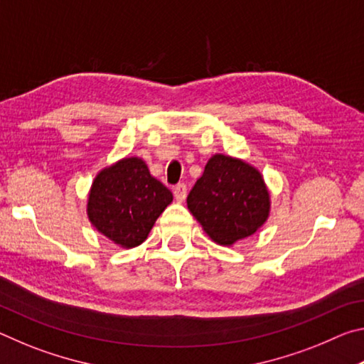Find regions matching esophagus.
Here are the masks:
<instances>
[{
    "instance_id": "34e87169",
    "label": "esophagus",
    "mask_w": 364,
    "mask_h": 364,
    "mask_svg": "<svg viewBox=\"0 0 364 364\" xmlns=\"http://www.w3.org/2000/svg\"><path fill=\"white\" fill-rule=\"evenodd\" d=\"M173 194H175V199H176L178 202H183L184 199H186V194H188L186 184H183V183L176 184V186L173 188Z\"/></svg>"
}]
</instances>
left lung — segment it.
<instances>
[{
  "mask_svg": "<svg viewBox=\"0 0 364 364\" xmlns=\"http://www.w3.org/2000/svg\"><path fill=\"white\" fill-rule=\"evenodd\" d=\"M188 208L218 245L255 234L269 217L263 175L242 159L215 154L188 196Z\"/></svg>",
  "mask_w": 364,
  "mask_h": 364,
  "instance_id": "1",
  "label": "left lung"
}]
</instances>
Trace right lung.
Listing matches in <instances>:
<instances>
[{"label":"right lung","mask_w":364,"mask_h":364,"mask_svg":"<svg viewBox=\"0 0 364 364\" xmlns=\"http://www.w3.org/2000/svg\"><path fill=\"white\" fill-rule=\"evenodd\" d=\"M173 194L151 175L143 159L125 157L102 168L88 193L86 215L97 231L123 249L143 244Z\"/></svg>","instance_id":"right-lung-1"}]
</instances>
